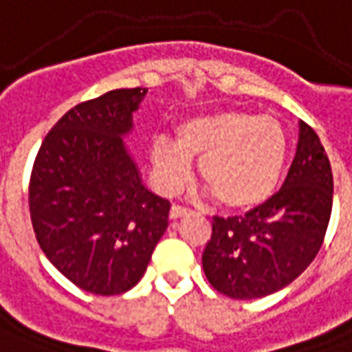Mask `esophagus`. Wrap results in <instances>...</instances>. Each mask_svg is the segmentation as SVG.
Segmentation results:
<instances>
[{
  "mask_svg": "<svg viewBox=\"0 0 352 352\" xmlns=\"http://www.w3.org/2000/svg\"><path fill=\"white\" fill-rule=\"evenodd\" d=\"M192 210L188 207H183V205H173L171 210H169V218L171 220H179V218H183V216H188Z\"/></svg>",
  "mask_w": 352,
  "mask_h": 352,
  "instance_id": "34e87169",
  "label": "esophagus"
}]
</instances>
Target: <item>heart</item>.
<instances>
[{"label": "heart", "instance_id": "b5f03b06", "mask_svg": "<svg viewBox=\"0 0 352 352\" xmlns=\"http://www.w3.org/2000/svg\"><path fill=\"white\" fill-rule=\"evenodd\" d=\"M287 134L274 117L223 110L188 117L175 140L153 138V179L166 194L183 188L199 160V175L226 209H256L274 196L287 162Z\"/></svg>", "mask_w": 352, "mask_h": 352}]
</instances>
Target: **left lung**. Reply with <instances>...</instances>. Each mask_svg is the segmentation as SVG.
I'll use <instances>...</instances> for the list:
<instances>
[{
  "mask_svg": "<svg viewBox=\"0 0 352 352\" xmlns=\"http://www.w3.org/2000/svg\"><path fill=\"white\" fill-rule=\"evenodd\" d=\"M298 126L295 158L282 188L244 216L212 220L203 270L229 298L252 300L287 287L321 250L334 179L315 130L304 121Z\"/></svg>",
  "mask_w": 352,
  "mask_h": 352,
  "instance_id": "8db88e82",
  "label": "left lung"
}]
</instances>
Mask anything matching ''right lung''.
I'll return each instance as SVG.
<instances>
[{
    "label": "right lung",
    "instance_id": "obj_1",
    "mask_svg": "<svg viewBox=\"0 0 352 352\" xmlns=\"http://www.w3.org/2000/svg\"><path fill=\"white\" fill-rule=\"evenodd\" d=\"M147 89H113L74 106L44 138L30 212L44 256L93 295H121L147 270L169 201L142 181L123 138Z\"/></svg>",
    "mask_w": 352,
    "mask_h": 352
}]
</instances>
